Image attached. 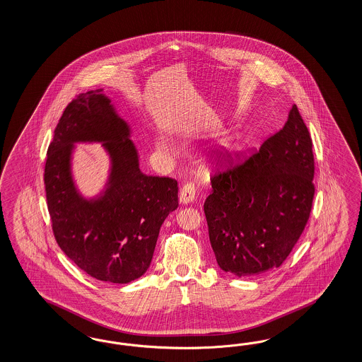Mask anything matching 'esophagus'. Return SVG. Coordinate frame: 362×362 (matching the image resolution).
<instances>
[{"label":"esophagus","instance_id":"1","mask_svg":"<svg viewBox=\"0 0 362 362\" xmlns=\"http://www.w3.org/2000/svg\"><path fill=\"white\" fill-rule=\"evenodd\" d=\"M195 192H197V189H195V186L192 183L183 185V187L180 188V194H179V202L182 204H188V203L194 202Z\"/></svg>","mask_w":362,"mask_h":362}]
</instances>
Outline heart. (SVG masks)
<instances>
[{
    "label": "heart",
    "instance_id": "obj_1",
    "mask_svg": "<svg viewBox=\"0 0 362 362\" xmlns=\"http://www.w3.org/2000/svg\"><path fill=\"white\" fill-rule=\"evenodd\" d=\"M235 151H236V144H235V143H223V144L220 146V153H218V156H216L215 159H216V162H219V163H224Z\"/></svg>",
    "mask_w": 362,
    "mask_h": 362
}]
</instances>
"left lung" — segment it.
I'll use <instances>...</instances> for the list:
<instances>
[{
  "mask_svg": "<svg viewBox=\"0 0 362 362\" xmlns=\"http://www.w3.org/2000/svg\"><path fill=\"white\" fill-rule=\"evenodd\" d=\"M226 163L230 167L211 177L204 202L216 262L238 277L279 268L305 228L315 197L312 138L296 105L257 153L239 165L230 156L216 165Z\"/></svg>",
  "mask_w": 362,
  "mask_h": 362,
  "instance_id": "left-lung-1",
  "label": "left lung"
}]
</instances>
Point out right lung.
Returning a JSON list of instances; mask_svg holds the SVG:
<instances>
[{"instance_id": "add662e5", "label": "right lung", "mask_w": 362, "mask_h": 362, "mask_svg": "<svg viewBox=\"0 0 362 362\" xmlns=\"http://www.w3.org/2000/svg\"><path fill=\"white\" fill-rule=\"evenodd\" d=\"M102 88L73 99L58 122L45 165V191L55 240L88 276L115 284L141 277L150 267L159 230L177 203V182L144 175L130 127ZM103 142L112 160L110 180L85 199L71 175L76 142Z\"/></svg>"}]
</instances>
